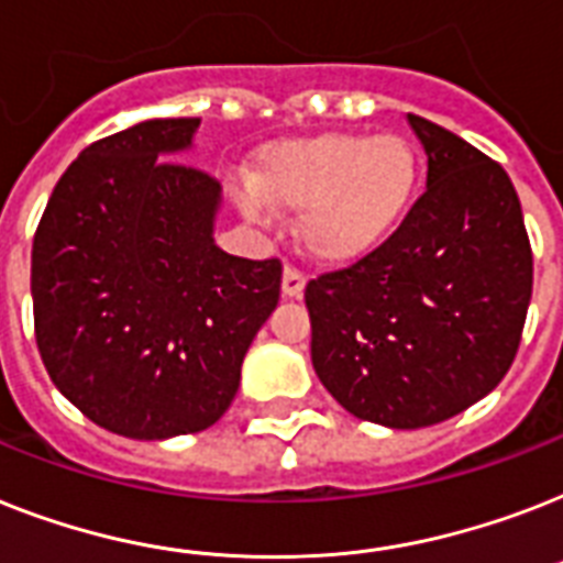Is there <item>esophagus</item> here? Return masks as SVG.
<instances>
[{"mask_svg": "<svg viewBox=\"0 0 563 563\" xmlns=\"http://www.w3.org/2000/svg\"><path fill=\"white\" fill-rule=\"evenodd\" d=\"M303 289H306V277L297 268L286 266V272H283V295L289 297V300H297V297H303Z\"/></svg>", "mask_w": 563, "mask_h": 563, "instance_id": "1", "label": "esophagus"}]
</instances>
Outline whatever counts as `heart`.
<instances>
[{
	"instance_id": "b5f03b06",
	"label": "heart",
	"mask_w": 563,
	"mask_h": 563,
	"mask_svg": "<svg viewBox=\"0 0 563 563\" xmlns=\"http://www.w3.org/2000/svg\"><path fill=\"white\" fill-rule=\"evenodd\" d=\"M422 164L396 132H321L260 153L240 208L300 213V242L327 266H350L396 240L419 199Z\"/></svg>"
}]
</instances>
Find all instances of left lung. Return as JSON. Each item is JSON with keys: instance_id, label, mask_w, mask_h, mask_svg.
Segmentation results:
<instances>
[{"instance_id": "8db88e82", "label": "left lung", "mask_w": 563, "mask_h": 563, "mask_svg": "<svg viewBox=\"0 0 563 563\" xmlns=\"http://www.w3.org/2000/svg\"><path fill=\"white\" fill-rule=\"evenodd\" d=\"M428 190L385 249L306 286L312 367L364 422L413 431L495 390L518 353L532 249L511 178L440 123L408 115Z\"/></svg>"}]
</instances>
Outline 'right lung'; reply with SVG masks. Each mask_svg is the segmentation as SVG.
Returning a JSON list of instances; mask_svg holds the SVG:
<instances>
[{
	"label": "right lung",
	"instance_id": "right-lung-1",
	"mask_svg": "<svg viewBox=\"0 0 563 563\" xmlns=\"http://www.w3.org/2000/svg\"><path fill=\"white\" fill-rule=\"evenodd\" d=\"M199 118H153L68 164L31 251L34 332L57 390L130 440L205 431L280 300V260L213 242L222 187L190 164Z\"/></svg>",
	"mask_w": 563,
	"mask_h": 563
}]
</instances>
